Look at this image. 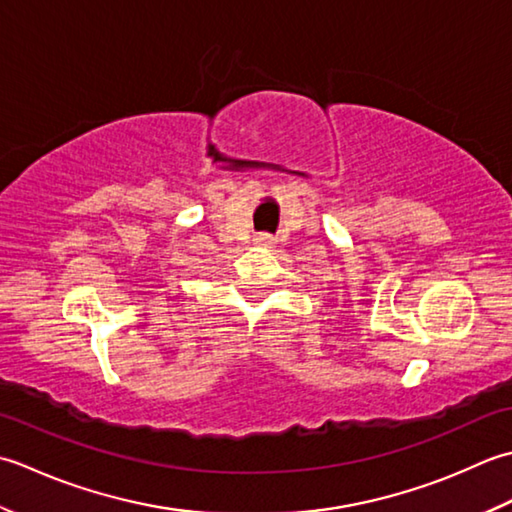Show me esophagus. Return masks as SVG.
I'll return each instance as SVG.
<instances>
[{
    "instance_id": "34e87169",
    "label": "esophagus",
    "mask_w": 512,
    "mask_h": 512,
    "mask_svg": "<svg viewBox=\"0 0 512 512\" xmlns=\"http://www.w3.org/2000/svg\"><path fill=\"white\" fill-rule=\"evenodd\" d=\"M256 243H263V245H269V243H271V236H269V234H260V236L256 238Z\"/></svg>"
}]
</instances>
